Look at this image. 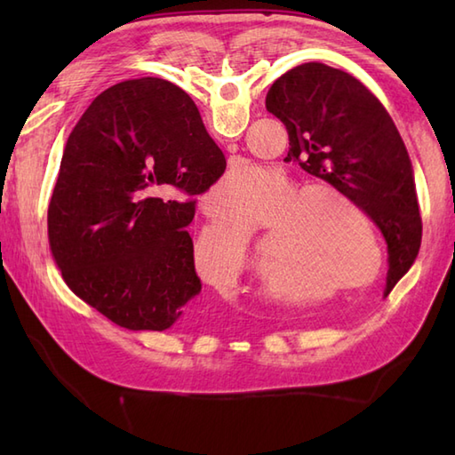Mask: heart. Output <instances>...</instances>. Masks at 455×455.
<instances>
[{
	"instance_id": "obj_1",
	"label": "heart",
	"mask_w": 455,
	"mask_h": 455,
	"mask_svg": "<svg viewBox=\"0 0 455 455\" xmlns=\"http://www.w3.org/2000/svg\"><path fill=\"white\" fill-rule=\"evenodd\" d=\"M211 207L227 220L240 219L207 230L191 250L193 272L217 289L233 285L248 267L250 227L264 222L266 243L252 275L258 291L275 303L328 301L370 289L383 274L385 244L375 220L350 193L331 183L303 186L279 168L243 162L212 191Z\"/></svg>"
}]
</instances>
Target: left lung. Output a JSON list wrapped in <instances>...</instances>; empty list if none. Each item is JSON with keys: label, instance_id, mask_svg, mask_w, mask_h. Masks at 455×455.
<instances>
[{"label": "left lung", "instance_id": "1", "mask_svg": "<svg viewBox=\"0 0 455 455\" xmlns=\"http://www.w3.org/2000/svg\"><path fill=\"white\" fill-rule=\"evenodd\" d=\"M266 109L285 124L287 158L350 193L379 227L389 248L387 295L414 264L422 238L412 164L387 109L354 76L321 62L277 78Z\"/></svg>", "mask_w": 455, "mask_h": 455}]
</instances>
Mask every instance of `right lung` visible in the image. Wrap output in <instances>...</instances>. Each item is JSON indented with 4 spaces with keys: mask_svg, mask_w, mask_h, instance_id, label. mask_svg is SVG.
I'll return each mask as SVG.
<instances>
[{
    "mask_svg": "<svg viewBox=\"0 0 455 455\" xmlns=\"http://www.w3.org/2000/svg\"><path fill=\"white\" fill-rule=\"evenodd\" d=\"M225 168L178 85L140 78L100 93L68 137L48 205L66 285L129 331L188 324L201 279L186 227Z\"/></svg>",
    "mask_w": 455,
    "mask_h": 455,
    "instance_id": "right-lung-1",
    "label": "right lung"
}]
</instances>
